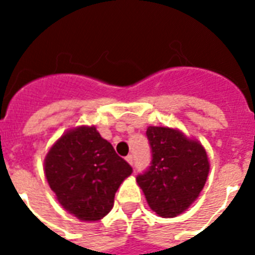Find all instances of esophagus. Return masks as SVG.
Listing matches in <instances>:
<instances>
[{
    "mask_svg": "<svg viewBox=\"0 0 255 255\" xmlns=\"http://www.w3.org/2000/svg\"><path fill=\"white\" fill-rule=\"evenodd\" d=\"M126 160H127V163L129 164V165H132V164H133V156L132 155H128L127 157H126Z\"/></svg>",
    "mask_w": 255,
    "mask_h": 255,
    "instance_id": "34e87169",
    "label": "esophagus"
}]
</instances>
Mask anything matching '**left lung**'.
<instances>
[{
    "label": "left lung",
    "mask_w": 255,
    "mask_h": 255,
    "mask_svg": "<svg viewBox=\"0 0 255 255\" xmlns=\"http://www.w3.org/2000/svg\"><path fill=\"white\" fill-rule=\"evenodd\" d=\"M151 165L136 180L149 208L160 217H176L192 205L209 173L206 151L178 129L148 127Z\"/></svg>",
    "instance_id": "1"
}]
</instances>
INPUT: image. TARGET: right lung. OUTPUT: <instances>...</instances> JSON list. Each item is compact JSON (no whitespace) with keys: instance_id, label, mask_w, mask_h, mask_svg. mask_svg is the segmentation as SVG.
I'll use <instances>...</instances> for the list:
<instances>
[{"instance_id":"add662e5","label":"right lung","mask_w":255,"mask_h":255,"mask_svg":"<svg viewBox=\"0 0 255 255\" xmlns=\"http://www.w3.org/2000/svg\"><path fill=\"white\" fill-rule=\"evenodd\" d=\"M131 173V165L94 126L66 132L45 159L46 178L57 200L82 221L110 213L116 190Z\"/></svg>"}]
</instances>
